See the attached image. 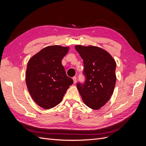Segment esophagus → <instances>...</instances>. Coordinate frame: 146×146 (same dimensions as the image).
<instances>
[{"mask_svg": "<svg viewBox=\"0 0 146 146\" xmlns=\"http://www.w3.org/2000/svg\"><path fill=\"white\" fill-rule=\"evenodd\" d=\"M72 79H73V80H74V83H76V82H77V77H74L72 78Z\"/></svg>", "mask_w": 146, "mask_h": 146, "instance_id": "1", "label": "esophagus"}]
</instances>
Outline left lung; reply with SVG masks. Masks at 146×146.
Instances as JSON below:
<instances>
[{
	"label": "left lung",
	"instance_id": "left-lung-1",
	"mask_svg": "<svg viewBox=\"0 0 146 146\" xmlns=\"http://www.w3.org/2000/svg\"><path fill=\"white\" fill-rule=\"evenodd\" d=\"M76 50L83 60V84L78 83L77 89L88 107L99 110L110 100L116 82V63L109 53L100 47L77 45Z\"/></svg>",
	"mask_w": 146,
	"mask_h": 146
}]
</instances>
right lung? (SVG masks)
Instances as JSON below:
<instances>
[{
  "instance_id": "right-lung-1",
  "label": "right lung",
  "mask_w": 146,
  "mask_h": 146,
  "mask_svg": "<svg viewBox=\"0 0 146 146\" xmlns=\"http://www.w3.org/2000/svg\"><path fill=\"white\" fill-rule=\"evenodd\" d=\"M69 47L58 45L42 48L27 63L25 82L29 93L39 107L48 110L62 100L73 80L66 75L61 60Z\"/></svg>"
}]
</instances>
